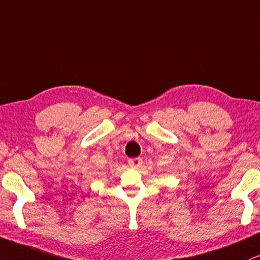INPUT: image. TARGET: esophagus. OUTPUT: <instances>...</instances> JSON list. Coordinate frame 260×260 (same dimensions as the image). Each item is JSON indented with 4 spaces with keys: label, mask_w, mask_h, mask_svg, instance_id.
<instances>
[{
    "label": "esophagus",
    "mask_w": 260,
    "mask_h": 260,
    "mask_svg": "<svg viewBox=\"0 0 260 260\" xmlns=\"http://www.w3.org/2000/svg\"><path fill=\"white\" fill-rule=\"evenodd\" d=\"M128 164H129L131 168L138 169L141 166V164H143V159H141V158H131V159H128Z\"/></svg>",
    "instance_id": "esophagus-1"
}]
</instances>
